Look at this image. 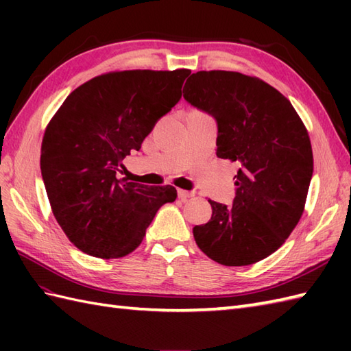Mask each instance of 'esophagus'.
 I'll return each instance as SVG.
<instances>
[{
	"instance_id": "esophagus-1",
	"label": "esophagus",
	"mask_w": 351,
	"mask_h": 351,
	"mask_svg": "<svg viewBox=\"0 0 351 351\" xmlns=\"http://www.w3.org/2000/svg\"><path fill=\"white\" fill-rule=\"evenodd\" d=\"M178 196H180L181 200H189L190 197L195 196V191H187V190H178Z\"/></svg>"
}]
</instances>
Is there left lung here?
I'll list each match as a JSON object with an SVG mask.
<instances>
[{
  "instance_id": "obj_1",
  "label": "left lung",
  "mask_w": 351,
  "mask_h": 351,
  "mask_svg": "<svg viewBox=\"0 0 351 351\" xmlns=\"http://www.w3.org/2000/svg\"><path fill=\"white\" fill-rule=\"evenodd\" d=\"M184 98L217 121V156L238 161L232 206L208 200L211 220L193 228L208 258L255 264L285 243L299 223L314 171L311 138L291 102L256 77L200 71Z\"/></svg>"
}]
</instances>
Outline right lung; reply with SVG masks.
<instances>
[{
  "mask_svg": "<svg viewBox=\"0 0 351 351\" xmlns=\"http://www.w3.org/2000/svg\"><path fill=\"white\" fill-rule=\"evenodd\" d=\"M189 69L116 71L77 87L43 134L40 170L51 210L69 241L102 259L126 256L143 241L171 185L119 178L156 121L181 99Z\"/></svg>",
  "mask_w": 351,
  "mask_h": 351,
  "instance_id": "obj_1",
  "label": "right lung"
}]
</instances>
